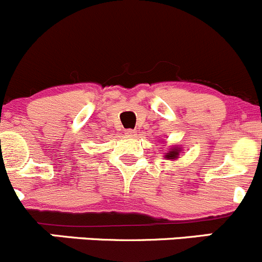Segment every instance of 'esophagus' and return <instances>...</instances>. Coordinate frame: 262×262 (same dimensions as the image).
Returning a JSON list of instances; mask_svg holds the SVG:
<instances>
[{
	"mask_svg": "<svg viewBox=\"0 0 262 262\" xmlns=\"http://www.w3.org/2000/svg\"><path fill=\"white\" fill-rule=\"evenodd\" d=\"M125 135H126V136L132 137V136H135V135H136V131L132 130V128H127V130H125Z\"/></svg>",
	"mask_w": 262,
	"mask_h": 262,
	"instance_id": "34e87169",
	"label": "esophagus"
}]
</instances>
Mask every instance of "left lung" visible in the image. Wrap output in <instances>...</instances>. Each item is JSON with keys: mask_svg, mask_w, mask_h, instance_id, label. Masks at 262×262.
I'll list each match as a JSON object with an SVG mask.
<instances>
[{"mask_svg": "<svg viewBox=\"0 0 262 262\" xmlns=\"http://www.w3.org/2000/svg\"><path fill=\"white\" fill-rule=\"evenodd\" d=\"M180 151H181L180 147H177V149H172L169 152L165 154V158H168V159H176V158L178 157V154H180Z\"/></svg>", "mask_w": 262, "mask_h": 262, "instance_id": "1", "label": "left lung"}]
</instances>
